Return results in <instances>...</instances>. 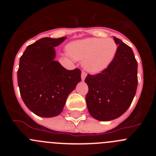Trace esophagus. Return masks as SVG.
<instances>
[{"label":"esophagus","instance_id":"34e87169","mask_svg":"<svg viewBox=\"0 0 156 156\" xmlns=\"http://www.w3.org/2000/svg\"><path fill=\"white\" fill-rule=\"evenodd\" d=\"M86 76H87V73H85V72L83 71L82 73H81V79H82V80H84Z\"/></svg>","mask_w":156,"mask_h":156}]
</instances>
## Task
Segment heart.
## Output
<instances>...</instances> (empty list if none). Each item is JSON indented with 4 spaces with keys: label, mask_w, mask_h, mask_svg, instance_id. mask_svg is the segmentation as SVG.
<instances>
[{
    "label": "heart",
    "mask_w": 156,
    "mask_h": 156,
    "mask_svg": "<svg viewBox=\"0 0 156 156\" xmlns=\"http://www.w3.org/2000/svg\"><path fill=\"white\" fill-rule=\"evenodd\" d=\"M116 43L112 38H86L71 43L68 51L76 60H83L87 71L97 73L105 69L113 61L117 52Z\"/></svg>",
    "instance_id": "obj_1"
}]
</instances>
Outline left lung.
<instances>
[{
	"label": "left lung",
	"mask_w": 156,
	"mask_h": 156,
	"mask_svg": "<svg viewBox=\"0 0 156 156\" xmlns=\"http://www.w3.org/2000/svg\"><path fill=\"white\" fill-rule=\"evenodd\" d=\"M118 45L113 61L101 73L88 74L86 102L93 118L100 121L115 119L131 105L137 87V62L132 49L116 37Z\"/></svg>",
	"instance_id": "8db88e82"
}]
</instances>
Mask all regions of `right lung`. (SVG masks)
Segmentation results:
<instances>
[{"instance_id":"1","label":"right lung","mask_w":156,"mask_h":156,"mask_svg":"<svg viewBox=\"0 0 156 156\" xmlns=\"http://www.w3.org/2000/svg\"><path fill=\"white\" fill-rule=\"evenodd\" d=\"M66 39L41 38L29 45L19 60L20 94L27 108L39 116L48 118L61 113L68 95L81 80L80 69L68 70L55 61V47Z\"/></svg>"}]
</instances>
